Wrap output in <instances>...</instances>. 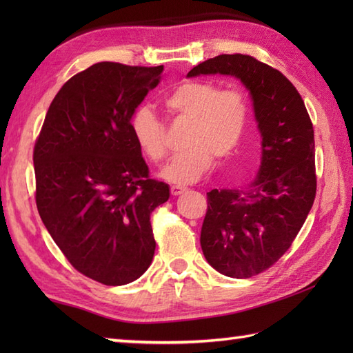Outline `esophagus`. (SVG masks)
Returning <instances> with one entry per match:
<instances>
[{"label":"esophagus","mask_w":353,"mask_h":353,"mask_svg":"<svg viewBox=\"0 0 353 353\" xmlns=\"http://www.w3.org/2000/svg\"><path fill=\"white\" fill-rule=\"evenodd\" d=\"M186 191V186H181V185H172L171 186V194L172 196H181L182 192Z\"/></svg>","instance_id":"34e87169"}]
</instances>
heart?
Here are the masks:
<instances>
[{"label":"heart","mask_w":353,"mask_h":353,"mask_svg":"<svg viewBox=\"0 0 353 353\" xmlns=\"http://www.w3.org/2000/svg\"><path fill=\"white\" fill-rule=\"evenodd\" d=\"M165 106L172 114L191 119L185 137L186 148L171 157L161 171L163 181L186 185L199 181L216 159L238 152L249 130L252 110L239 89H223L214 80H191L167 95ZM130 132L139 152L159 162L167 153L163 125L148 106L130 117Z\"/></svg>","instance_id":"heart-1"}]
</instances>
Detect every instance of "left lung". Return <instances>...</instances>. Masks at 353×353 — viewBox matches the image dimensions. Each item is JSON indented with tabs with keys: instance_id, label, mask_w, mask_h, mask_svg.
Segmentation results:
<instances>
[{
	"instance_id": "left-lung-1",
	"label": "left lung",
	"mask_w": 353,
	"mask_h": 353,
	"mask_svg": "<svg viewBox=\"0 0 353 353\" xmlns=\"http://www.w3.org/2000/svg\"><path fill=\"white\" fill-rule=\"evenodd\" d=\"M221 74L247 88L261 133V167L245 190H212L200 244L216 272L247 279L290 249L316 199L311 118L291 81L247 54H221L186 77Z\"/></svg>"
}]
</instances>
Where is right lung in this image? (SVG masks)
Instances as JSON below:
<instances>
[{"mask_svg": "<svg viewBox=\"0 0 353 353\" xmlns=\"http://www.w3.org/2000/svg\"><path fill=\"white\" fill-rule=\"evenodd\" d=\"M162 71L100 62L76 74L51 101L34 145L42 223L71 265L104 285L137 281L153 261L150 214L170 186L148 177L130 117Z\"/></svg>", "mask_w": 353, "mask_h": 353, "instance_id": "obj_1", "label": "right lung"}]
</instances>
